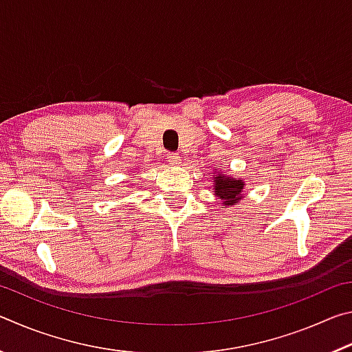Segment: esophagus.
I'll list each match as a JSON object with an SVG mask.
<instances>
[{"label":"esophagus","instance_id":"obj_1","mask_svg":"<svg viewBox=\"0 0 352 352\" xmlns=\"http://www.w3.org/2000/svg\"><path fill=\"white\" fill-rule=\"evenodd\" d=\"M168 162H169V164H178V162H180V157H178L177 153L170 152V153H168Z\"/></svg>","mask_w":352,"mask_h":352}]
</instances>
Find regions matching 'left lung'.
<instances>
[{"instance_id":"obj_1","label":"left lung","mask_w":352,"mask_h":352,"mask_svg":"<svg viewBox=\"0 0 352 352\" xmlns=\"http://www.w3.org/2000/svg\"><path fill=\"white\" fill-rule=\"evenodd\" d=\"M242 180H233L226 175H217L214 178V192L223 201V208L237 204V200L242 197Z\"/></svg>"}]
</instances>
